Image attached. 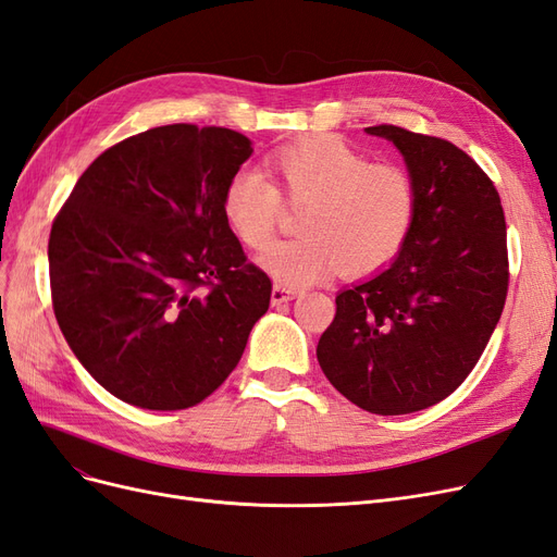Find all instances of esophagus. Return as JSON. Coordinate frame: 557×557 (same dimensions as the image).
<instances>
[{"label": "esophagus", "instance_id": "obj_1", "mask_svg": "<svg viewBox=\"0 0 557 557\" xmlns=\"http://www.w3.org/2000/svg\"><path fill=\"white\" fill-rule=\"evenodd\" d=\"M297 297V290L288 288V285L276 283L272 288V305H283V301H290Z\"/></svg>", "mask_w": 557, "mask_h": 557}]
</instances>
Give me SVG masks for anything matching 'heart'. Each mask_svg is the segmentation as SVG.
I'll return each instance as SVG.
<instances>
[{
  "label": "heart",
  "instance_id": "obj_1",
  "mask_svg": "<svg viewBox=\"0 0 557 557\" xmlns=\"http://www.w3.org/2000/svg\"><path fill=\"white\" fill-rule=\"evenodd\" d=\"M264 164L272 183L237 172L221 193V213L242 244L264 248L278 230L283 205L301 207L299 237L260 256L278 281L307 285L332 267L348 278L369 276L407 246L418 218V185L404 164L369 160L336 134L285 144Z\"/></svg>",
  "mask_w": 557,
  "mask_h": 557
}]
</instances>
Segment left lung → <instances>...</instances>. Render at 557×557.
<instances>
[{
    "label": "left lung",
    "mask_w": 557,
    "mask_h": 557,
    "mask_svg": "<svg viewBox=\"0 0 557 557\" xmlns=\"http://www.w3.org/2000/svg\"><path fill=\"white\" fill-rule=\"evenodd\" d=\"M391 139L418 185V218L397 260L336 295L315 356L356 407L399 416L446 399L476 367L509 290L499 193L455 144L397 125Z\"/></svg>",
    "instance_id": "left-lung-1"
}]
</instances>
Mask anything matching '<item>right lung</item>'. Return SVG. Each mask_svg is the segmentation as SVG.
I'll return each instance as SVG.
<instances>
[{"instance_id":"right-lung-1","label":"right lung","mask_w":557,"mask_h":557,"mask_svg":"<svg viewBox=\"0 0 557 557\" xmlns=\"http://www.w3.org/2000/svg\"><path fill=\"white\" fill-rule=\"evenodd\" d=\"M250 153L227 127L146 129L107 148L58 211L48 239L58 325L117 399L190 409L239 364L272 299V278L221 213Z\"/></svg>"}]
</instances>
